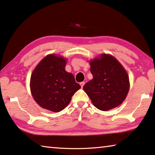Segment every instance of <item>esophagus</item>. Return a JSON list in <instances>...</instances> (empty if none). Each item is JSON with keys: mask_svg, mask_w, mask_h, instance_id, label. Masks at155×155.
Returning <instances> with one entry per match:
<instances>
[{"mask_svg": "<svg viewBox=\"0 0 155 155\" xmlns=\"http://www.w3.org/2000/svg\"><path fill=\"white\" fill-rule=\"evenodd\" d=\"M85 82H81V83H80V85H81V87H83V86H84V85H85Z\"/></svg>", "mask_w": 155, "mask_h": 155, "instance_id": "obj_1", "label": "esophagus"}]
</instances>
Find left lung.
Masks as SVG:
<instances>
[{
	"label": "left lung",
	"instance_id": "left-lung-1",
	"mask_svg": "<svg viewBox=\"0 0 155 155\" xmlns=\"http://www.w3.org/2000/svg\"><path fill=\"white\" fill-rule=\"evenodd\" d=\"M93 78L85 84L83 90L97 109L108 111L121 104L129 90L127 71L114 57L102 54L91 60Z\"/></svg>",
	"mask_w": 155,
	"mask_h": 155
}]
</instances>
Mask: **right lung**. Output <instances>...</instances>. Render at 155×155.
I'll list each match as a JSON object with an SVG mask.
<instances>
[{
    "mask_svg": "<svg viewBox=\"0 0 155 155\" xmlns=\"http://www.w3.org/2000/svg\"><path fill=\"white\" fill-rule=\"evenodd\" d=\"M66 62L63 57L48 54L33 71L30 81L31 94L42 108L53 112L62 111L81 88L73 74L65 70Z\"/></svg>",
    "mask_w": 155,
    "mask_h": 155,
    "instance_id": "1",
    "label": "right lung"
}]
</instances>
